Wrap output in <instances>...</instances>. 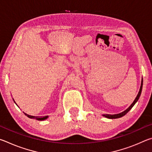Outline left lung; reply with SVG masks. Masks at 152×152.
Segmentation results:
<instances>
[{
    "mask_svg": "<svg viewBox=\"0 0 152 152\" xmlns=\"http://www.w3.org/2000/svg\"><path fill=\"white\" fill-rule=\"evenodd\" d=\"M142 86H143V79L141 80V86H140V91H139L138 94L137 95V96H136L135 99L134 100V101L133 102V103L130 105L129 107V108H127V109H126L125 110H124V111L121 113H119V114H115V115H109V114H104V115H102V116H104L105 117L108 118V119H117V118H120L121 117L123 116H124L125 115L127 114V113L129 111V110L132 109V107L134 106V104L136 103V102H137V101L139 100V99H140V96L141 95V91H142Z\"/></svg>",
    "mask_w": 152,
    "mask_h": 152,
    "instance_id": "1",
    "label": "left lung"
}]
</instances>
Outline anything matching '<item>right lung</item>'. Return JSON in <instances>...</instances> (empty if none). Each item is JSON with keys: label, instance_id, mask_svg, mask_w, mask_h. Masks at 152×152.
Returning a JSON list of instances; mask_svg holds the SVG:
<instances>
[{"label": "right lung", "instance_id": "obj_1", "mask_svg": "<svg viewBox=\"0 0 152 152\" xmlns=\"http://www.w3.org/2000/svg\"><path fill=\"white\" fill-rule=\"evenodd\" d=\"M13 101H14V100H13ZM14 102H15V101H14ZM15 103H16V102H15ZM24 114L26 115L27 117L30 118V119H34L38 120V121H43V120H45V119H48V116H45V117H35V116H31V115H27V114H26V113H24Z\"/></svg>", "mask_w": 152, "mask_h": 152}]
</instances>
